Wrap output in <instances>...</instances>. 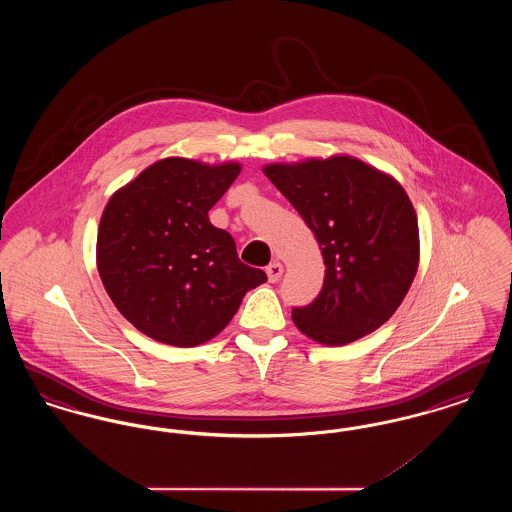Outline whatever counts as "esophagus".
Listing matches in <instances>:
<instances>
[{"mask_svg":"<svg viewBox=\"0 0 512 512\" xmlns=\"http://www.w3.org/2000/svg\"><path fill=\"white\" fill-rule=\"evenodd\" d=\"M282 274H284V265H282V263L274 261V263H270V265H268L267 276L270 282H278Z\"/></svg>","mask_w":512,"mask_h":512,"instance_id":"esophagus-1","label":"esophagus"}]
</instances>
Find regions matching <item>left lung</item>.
<instances>
[{
    "mask_svg": "<svg viewBox=\"0 0 512 512\" xmlns=\"http://www.w3.org/2000/svg\"><path fill=\"white\" fill-rule=\"evenodd\" d=\"M263 172L313 230L326 265L317 299L293 307V324L324 345L372 334L397 311L418 268L416 211L403 186L349 155Z\"/></svg>",
    "mask_w": 512,
    "mask_h": 512,
    "instance_id": "8db88e82",
    "label": "left lung"
}]
</instances>
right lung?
Instances as JSON below:
<instances>
[{
  "label": "right lung",
  "instance_id": "obj_1",
  "mask_svg": "<svg viewBox=\"0 0 512 512\" xmlns=\"http://www.w3.org/2000/svg\"><path fill=\"white\" fill-rule=\"evenodd\" d=\"M242 171L167 157L107 201L99 220V276L122 317L142 334L174 347L213 340L245 293L267 282L247 267L234 238L209 211Z\"/></svg>",
  "mask_w": 512,
  "mask_h": 512
}]
</instances>
